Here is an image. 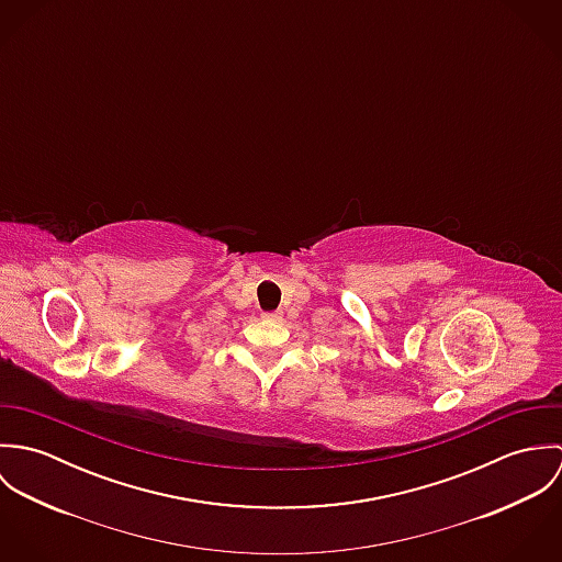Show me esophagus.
<instances>
[{
  "instance_id": "34e87169",
  "label": "esophagus",
  "mask_w": 562,
  "mask_h": 562,
  "mask_svg": "<svg viewBox=\"0 0 562 562\" xmlns=\"http://www.w3.org/2000/svg\"><path fill=\"white\" fill-rule=\"evenodd\" d=\"M283 318L281 312H272V314H263V321L279 322Z\"/></svg>"
}]
</instances>
